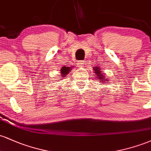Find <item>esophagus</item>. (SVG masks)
Returning <instances> with one entry per match:
<instances>
[{
	"mask_svg": "<svg viewBox=\"0 0 151 151\" xmlns=\"http://www.w3.org/2000/svg\"><path fill=\"white\" fill-rule=\"evenodd\" d=\"M84 65V60H79V61L77 62V65L78 67H83Z\"/></svg>",
	"mask_w": 151,
	"mask_h": 151,
	"instance_id": "34e87169",
	"label": "esophagus"
}]
</instances>
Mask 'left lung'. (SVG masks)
<instances>
[{
    "mask_svg": "<svg viewBox=\"0 0 151 151\" xmlns=\"http://www.w3.org/2000/svg\"><path fill=\"white\" fill-rule=\"evenodd\" d=\"M93 71H94L95 76H96V78H97L99 80L102 81L103 83H107V82H105V81L107 80V78H105L104 76L103 75V73H102L101 71L100 70V69L101 68L96 67H94V68H93Z\"/></svg>",
    "mask_w": 151,
    "mask_h": 151,
    "instance_id": "left-lung-1",
    "label": "left lung"
}]
</instances>
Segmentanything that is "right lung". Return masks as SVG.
I'll use <instances>...</instances> for the list:
<instances>
[{"label":"right lung","mask_w":151,"mask_h":151,"mask_svg":"<svg viewBox=\"0 0 151 151\" xmlns=\"http://www.w3.org/2000/svg\"><path fill=\"white\" fill-rule=\"evenodd\" d=\"M72 67H73V66H72ZM71 69H72V67H65V66L62 67L61 70H61V72H61L62 77H67V74H68V73H70V71Z\"/></svg>","instance_id":"add662e5"}]
</instances>
